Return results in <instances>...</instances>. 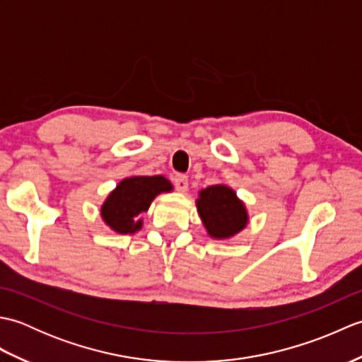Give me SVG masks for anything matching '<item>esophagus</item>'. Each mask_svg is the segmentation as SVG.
<instances>
[{
  "instance_id": "obj_1",
  "label": "esophagus",
  "mask_w": 362,
  "mask_h": 362,
  "mask_svg": "<svg viewBox=\"0 0 362 362\" xmlns=\"http://www.w3.org/2000/svg\"><path fill=\"white\" fill-rule=\"evenodd\" d=\"M173 182L177 188V191H180V193H185L188 189V177L185 174H175L173 177Z\"/></svg>"
}]
</instances>
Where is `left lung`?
Masks as SVG:
<instances>
[{"mask_svg": "<svg viewBox=\"0 0 362 362\" xmlns=\"http://www.w3.org/2000/svg\"><path fill=\"white\" fill-rule=\"evenodd\" d=\"M196 209L211 240H230L249 224L245 204L236 196L235 189L224 183L199 191Z\"/></svg>", "mask_w": 362, "mask_h": 362, "instance_id": "1", "label": "left lung"}]
</instances>
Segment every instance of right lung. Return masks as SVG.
<instances>
[{
    "instance_id": "add662e5",
    "label": "right lung",
    "mask_w": 362,
    "mask_h": 362,
    "mask_svg": "<svg viewBox=\"0 0 362 362\" xmlns=\"http://www.w3.org/2000/svg\"><path fill=\"white\" fill-rule=\"evenodd\" d=\"M173 183L163 175H130L112 189L101 205L104 224L118 235H134L143 227L141 213L148 211L153 199L171 193Z\"/></svg>"
}]
</instances>
